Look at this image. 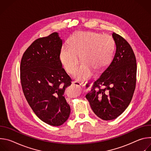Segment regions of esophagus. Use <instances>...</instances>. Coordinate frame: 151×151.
I'll use <instances>...</instances> for the list:
<instances>
[{
	"mask_svg": "<svg viewBox=\"0 0 151 151\" xmlns=\"http://www.w3.org/2000/svg\"><path fill=\"white\" fill-rule=\"evenodd\" d=\"M72 83H73L74 85L78 86V87H80V86H81V83L79 82H77V81H73V82H72Z\"/></svg>",
	"mask_w": 151,
	"mask_h": 151,
	"instance_id": "34e87169",
	"label": "esophagus"
}]
</instances>
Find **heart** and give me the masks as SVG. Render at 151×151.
<instances>
[{"mask_svg":"<svg viewBox=\"0 0 151 151\" xmlns=\"http://www.w3.org/2000/svg\"><path fill=\"white\" fill-rule=\"evenodd\" d=\"M112 51L113 40L110 36L93 32H80L70 39L69 47L61 49L60 60L65 70L73 74L79 65L80 56L83 63L75 77L82 81L90 78L94 70L99 71L106 66L111 59Z\"/></svg>","mask_w":151,"mask_h":151,"instance_id":"1","label":"heart"}]
</instances>
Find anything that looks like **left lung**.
I'll return each mask as SVG.
<instances>
[{"mask_svg": "<svg viewBox=\"0 0 151 151\" xmlns=\"http://www.w3.org/2000/svg\"><path fill=\"white\" fill-rule=\"evenodd\" d=\"M112 37L116 45L113 60L86 95L94 114L106 121L124 112L132 101L136 84L137 64L132 48L120 35L114 32Z\"/></svg>", "mask_w": 151, "mask_h": 151, "instance_id": "obj_1", "label": "left lung"}]
</instances>
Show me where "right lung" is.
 Wrapping results in <instances>:
<instances>
[{
	"label": "right lung",
	"mask_w": 151,
	"mask_h": 151,
	"mask_svg": "<svg viewBox=\"0 0 151 151\" xmlns=\"http://www.w3.org/2000/svg\"><path fill=\"white\" fill-rule=\"evenodd\" d=\"M62 44L56 32L38 38L20 64L21 84L29 104L39 119L52 126L64 124L70 113L64 93L72 79L60 60Z\"/></svg>",
	"instance_id": "right-lung-1"
}]
</instances>
